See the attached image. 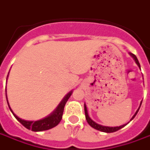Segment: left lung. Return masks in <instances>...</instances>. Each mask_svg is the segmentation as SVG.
I'll return each instance as SVG.
<instances>
[{
    "mask_svg": "<svg viewBox=\"0 0 150 150\" xmlns=\"http://www.w3.org/2000/svg\"><path fill=\"white\" fill-rule=\"evenodd\" d=\"M129 55L132 57V59H134V61H135V62L137 63V65L138 66L139 68L141 69V65H140V63H139V61L138 59H137V56L135 55V54H132V53H129ZM142 101L141 102V104H140V106H139L138 109L136 111L135 114L132 116V117L131 118V120H130V121L132 120L134 117L136 116V115H137V113L138 112L139 109H140V107H141V105H142ZM84 112H85V116H86V120H87V121H88V123L89 124V125L91 126L93 129H96V130H99V131H101V132H116V131H117V130H119V129H122L123 127H125V126L128 124H125V125H120V126H116V127H110V126H104V125H100V124H97L96 122H95L94 120H92L90 118V116H88V108H87V106H86V104H84Z\"/></svg>",
    "mask_w": 150,
    "mask_h": 150,
    "instance_id": "obj_1",
    "label": "left lung"
}]
</instances>
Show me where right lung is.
Here are the masks:
<instances>
[{"label": "right lung", "instance_id": "right-lung-1", "mask_svg": "<svg viewBox=\"0 0 150 150\" xmlns=\"http://www.w3.org/2000/svg\"><path fill=\"white\" fill-rule=\"evenodd\" d=\"M8 74L7 75V79H8ZM73 91H71L69 93L66 95L64 98L62 99V101L59 103V104L57 106L54 110L50 114L49 116L44 117L43 119L38 120H26L21 119L20 117H18L16 114H15L11 108L9 106V104L8 102V98H7V93H6V90H5V95H6V100H7V103H8V108L13 113V115L15 116V118L18 120L19 122L21 123V125L25 126L26 129L32 130L34 132H42V131H45V130H48L55 127L59 124L61 121L62 117V114H63V110H64V107H65L66 103L67 102L68 99L70 96H71Z\"/></svg>", "mask_w": 150, "mask_h": 150}]
</instances>
